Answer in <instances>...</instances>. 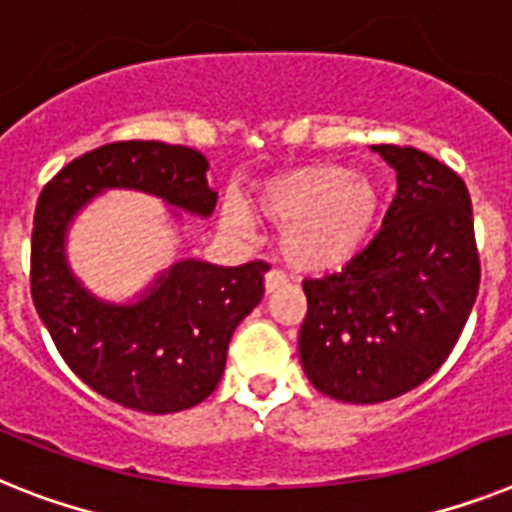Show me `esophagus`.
Returning <instances> with one entry per match:
<instances>
[{"label": "esophagus", "instance_id": "34e87169", "mask_svg": "<svg viewBox=\"0 0 512 512\" xmlns=\"http://www.w3.org/2000/svg\"><path fill=\"white\" fill-rule=\"evenodd\" d=\"M287 285V277L282 272H277V269H272V272H266V277H264V290H266V295H272V293H277V290H280V287H285Z\"/></svg>", "mask_w": 512, "mask_h": 512}]
</instances>
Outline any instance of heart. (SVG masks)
<instances>
[{"mask_svg":"<svg viewBox=\"0 0 512 512\" xmlns=\"http://www.w3.org/2000/svg\"><path fill=\"white\" fill-rule=\"evenodd\" d=\"M384 211V190L369 172L332 162L303 164L256 188L251 211L238 201L222 206V225L248 235L253 218L280 227V251L298 272H332L353 261L374 238Z\"/></svg>","mask_w":512,"mask_h":512,"instance_id":"1","label":"heart"}]
</instances>
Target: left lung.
<instances>
[{
	"instance_id": "1",
	"label": "left lung",
	"mask_w": 512,
	"mask_h": 512,
	"mask_svg": "<svg viewBox=\"0 0 512 512\" xmlns=\"http://www.w3.org/2000/svg\"><path fill=\"white\" fill-rule=\"evenodd\" d=\"M398 172L382 230L340 274L303 282L298 353L308 382L342 403H384L447 361L479 293L466 183L411 146H371Z\"/></svg>"
}]
</instances>
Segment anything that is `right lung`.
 Masks as SVG:
<instances>
[{
  "instance_id": "right-lung-1",
  "label": "right lung",
  "mask_w": 512,
  "mask_h": 512,
  "mask_svg": "<svg viewBox=\"0 0 512 512\" xmlns=\"http://www.w3.org/2000/svg\"><path fill=\"white\" fill-rule=\"evenodd\" d=\"M206 156L159 141L107 143L46 183L31 238V295L65 363L117 405L177 413L217 390L238 324L264 298V261L217 266L180 259L128 301L96 295L73 272L67 238L75 219L109 190H133L183 214L209 219L217 190Z\"/></svg>"
}]
</instances>
